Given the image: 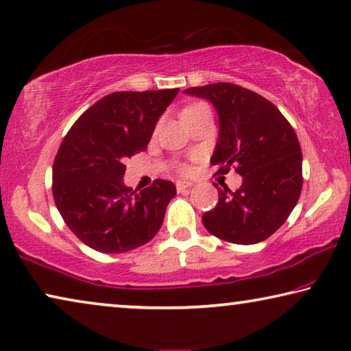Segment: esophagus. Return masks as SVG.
<instances>
[{"label": "esophagus", "instance_id": "34e87169", "mask_svg": "<svg viewBox=\"0 0 351 351\" xmlns=\"http://www.w3.org/2000/svg\"><path fill=\"white\" fill-rule=\"evenodd\" d=\"M189 187H192V182H189V181H178L176 182L178 192H184L186 189H189Z\"/></svg>", "mask_w": 351, "mask_h": 351}]
</instances>
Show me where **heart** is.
<instances>
[{"label":"heart","instance_id":"b5f03b06","mask_svg":"<svg viewBox=\"0 0 351 351\" xmlns=\"http://www.w3.org/2000/svg\"><path fill=\"white\" fill-rule=\"evenodd\" d=\"M197 107H202V104H197V106H192V107H189L187 110H191V108H197Z\"/></svg>","mask_w":351,"mask_h":351}]
</instances>
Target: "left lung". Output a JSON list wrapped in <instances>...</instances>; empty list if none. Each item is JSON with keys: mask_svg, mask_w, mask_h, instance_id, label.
Segmentation results:
<instances>
[{"mask_svg": "<svg viewBox=\"0 0 351 351\" xmlns=\"http://www.w3.org/2000/svg\"><path fill=\"white\" fill-rule=\"evenodd\" d=\"M184 94L206 99L217 112L219 138L211 164L222 173L237 167L243 176L239 189L219 191L216 208L203 214V226L234 244L269 238L301 193L302 154L295 130L268 99L233 83L187 88Z\"/></svg>", "mask_w": 351, "mask_h": 351, "instance_id": "left-lung-1", "label": "left lung"}]
</instances>
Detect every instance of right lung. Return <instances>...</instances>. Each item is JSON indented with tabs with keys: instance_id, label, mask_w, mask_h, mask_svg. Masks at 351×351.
Returning a JSON list of instances; mask_svg holds the SVG:
<instances>
[{
	"instance_id": "add662e5",
	"label": "right lung",
	"mask_w": 351,
	"mask_h": 351,
	"mask_svg": "<svg viewBox=\"0 0 351 351\" xmlns=\"http://www.w3.org/2000/svg\"><path fill=\"white\" fill-rule=\"evenodd\" d=\"M175 90L118 91L86 110L62 140L53 164V198L66 226L102 254H123L156 237L173 182L135 192L124 184L125 159L145 151Z\"/></svg>"
}]
</instances>
